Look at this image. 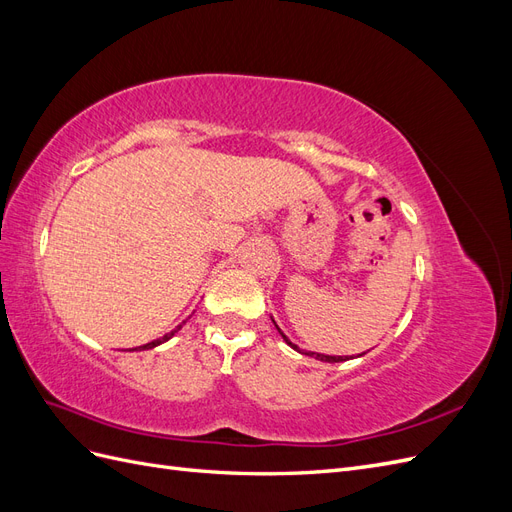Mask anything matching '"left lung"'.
I'll use <instances>...</instances> for the list:
<instances>
[{
    "label": "left lung",
    "instance_id": "1",
    "mask_svg": "<svg viewBox=\"0 0 512 512\" xmlns=\"http://www.w3.org/2000/svg\"><path fill=\"white\" fill-rule=\"evenodd\" d=\"M275 327H277V324H275ZM277 331H280V327H277ZM280 335L284 337V342L290 346V348H294V350H299V346H294L292 342H290V339L280 331ZM301 352V350H299ZM305 354H309V356H314V359H318V361H324V363H339V361H346L344 359V356H329V354H318V352H305Z\"/></svg>",
    "mask_w": 512,
    "mask_h": 512
}]
</instances>
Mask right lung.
<instances>
[{"label":"right lung","mask_w":512,"mask_h":512,"mask_svg":"<svg viewBox=\"0 0 512 512\" xmlns=\"http://www.w3.org/2000/svg\"><path fill=\"white\" fill-rule=\"evenodd\" d=\"M181 329V324H179V327L175 329V331H170L168 335H164V337H160V339H156V342H149V344H145V346H138V348H143V350H149V348H156V346H160V344H164L166 342V339H170V337H173L177 331Z\"/></svg>","instance_id":"add662e5"}]
</instances>
